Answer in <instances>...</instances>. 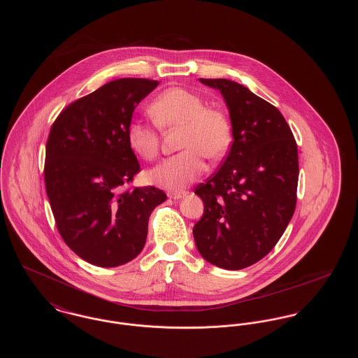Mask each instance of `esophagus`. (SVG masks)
<instances>
[{"label": "esophagus", "instance_id": "obj_1", "mask_svg": "<svg viewBox=\"0 0 358 358\" xmlns=\"http://www.w3.org/2000/svg\"><path fill=\"white\" fill-rule=\"evenodd\" d=\"M168 196L173 200H180L187 196V192H171V193H168Z\"/></svg>", "mask_w": 358, "mask_h": 358}]
</instances>
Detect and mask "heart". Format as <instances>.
Masks as SVG:
<instances>
[{
  "mask_svg": "<svg viewBox=\"0 0 358 358\" xmlns=\"http://www.w3.org/2000/svg\"><path fill=\"white\" fill-rule=\"evenodd\" d=\"M149 114L162 130L181 127L180 148L185 150L164 159L149 173L155 185L171 192L185 189L204 173V155L219 158L231 143L232 130L227 115L219 108L205 107L200 95L185 88L171 87L161 92L149 104ZM127 143L148 161L159 152L157 130L143 122L129 124Z\"/></svg>",
  "mask_w": 358,
  "mask_h": 358,
  "instance_id": "1",
  "label": "heart"
}]
</instances>
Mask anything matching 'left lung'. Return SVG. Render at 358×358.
Returning a JSON list of instances; mask_svg holds the SVG:
<instances>
[{"label": "left lung", "mask_w": 358, "mask_h": 358, "mask_svg": "<svg viewBox=\"0 0 358 358\" xmlns=\"http://www.w3.org/2000/svg\"><path fill=\"white\" fill-rule=\"evenodd\" d=\"M200 82L222 92L234 142L222 168L194 189L204 215L193 236L206 262L241 270L273 250L294 215L298 148L271 103L228 79Z\"/></svg>", "instance_id": "1"}]
</instances>
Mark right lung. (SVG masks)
<instances>
[{
	"instance_id": "add662e5",
	"label": "right lung",
	"mask_w": 358,
	"mask_h": 358,
	"mask_svg": "<svg viewBox=\"0 0 358 358\" xmlns=\"http://www.w3.org/2000/svg\"><path fill=\"white\" fill-rule=\"evenodd\" d=\"M157 85L113 80L71 103L52 124L44 180L53 217L69 248L94 266L117 267L139 255L149 217L166 200L158 187L122 189L141 169L127 127Z\"/></svg>"
}]
</instances>
